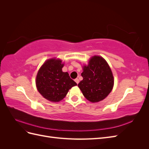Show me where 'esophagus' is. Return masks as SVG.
I'll return each instance as SVG.
<instances>
[{
    "label": "esophagus",
    "instance_id": "esophagus-1",
    "mask_svg": "<svg viewBox=\"0 0 149 149\" xmlns=\"http://www.w3.org/2000/svg\"><path fill=\"white\" fill-rule=\"evenodd\" d=\"M74 81H75V82L77 83V84H78L79 83V80L78 79V78H76V79H74Z\"/></svg>",
    "mask_w": 149,
    "mask_h": 149
}]
</instances>
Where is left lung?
<instances>
[{"label": "left lung", "instance_id": "obj_1", "mask_svg": "<svg viewBox=\"0 0 149 149\" xmlns=\"http://www.w3.org/2000/svg\"><path fill=\"white\" fill-rule=\"evenodd\" d=\"M83 79L78 87L84 96L92 102H99L107 96L114 86L111 70L103 58L94 56L88 66H84L81 73Z\"/></svg>", "mask_w": 149, "mask_h": 149}]
</instances>
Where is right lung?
I'll return each instance as SVG.
<instances>
[{
	"label": "right lung",
	"mask_w": 149,
	"mask_h": 149,
	"mask_svg": "<svg viewBox=\"0 0 149 149\" xmlns=\"http://www.w3.org/2000/svg\"><path fill=\"white\" fill-rule=\"evenodd\" d=\"M61 60L50 59L44 63L36 78L38 92L48 101L58 102L63 99L69 89L77 85L67 72H63Z\"/></svg>",
	"instance_id": "add662e5"
}]
</instances>
